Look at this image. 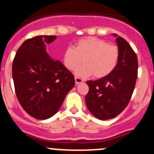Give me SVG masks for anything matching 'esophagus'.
<instances>
[{
    "mask_svg": "<svg viewBox=\"0 0 154 154\" xmlns=\"http://www.w3.org/2000/svg\"><path fill=\"white\" fill-rule=\"evenodd\" d=\"M75 82L77 85H78V84H80V83L84 82V80H83V79H81V77H75Z\"/></svg>",
    "mask_w": 154,
    "mask_h": 154,
    "instance_id": "esophagus-1",
    "label": "esophagus"
}]
</instances>
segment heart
I'll use <instances>...</instances> for the list:
<instances>
[{
    "label": "heart",
    "mask_w": 154,
    "mask_h": 154,
    "mask_svg": "<svg viewBox=\"0 0 154 154\" xmlns=\"http://www.w3.org/2000/svg\"><path fill=\"white\" fill-rule=\"evenodd\" d=\"M119 60V49L117 45L108 44L94 37L77 40L73 46H67L63 54V65L69 70L77 68L75 73L81 77L92 74L96 78L105 77L112 73Z\"/></svg>",
    "instance_id": "obj_1"
}]
</instances>
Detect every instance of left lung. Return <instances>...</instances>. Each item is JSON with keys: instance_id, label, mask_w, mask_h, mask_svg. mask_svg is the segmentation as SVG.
<instances>
[{"instance_id": "8db88e82", "label": "left lung", "mask_w": 154, "mask_h": 154, "mask_svg": "<svg viewBox=\"0 0 154 154\" xmlns=\"http://www.w3.org/2000/svg\"><path fill=\"white\" fill-rule=\"evenodd\" d=\"M117 37L119 60L115 69L106 77L87 81L89 91L85 97L88 110L101 120L119 115L129 104L138 75V60L126 40Z\"/></svg>"}]
</instances>
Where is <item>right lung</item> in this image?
<instances>
[{"instance_id":"obj_1","label":"right lung","mask_w":154,"mask_h":154,"mask_svg":"<svg viewBox=\"0 0 154 154\" xmlns=\"http://www.w3.org/2000/svg\"><path fill=\"white\" fill-rule=\"evenodd\" d=\"M56 38V35H38L25 40L13 60L17 98L24 110L37 119L54 116L75 85L74 76L46 53L45 44Z\"/></svg>"}]
</instances>
